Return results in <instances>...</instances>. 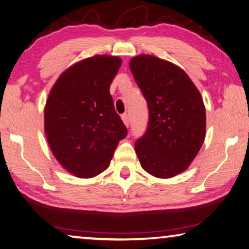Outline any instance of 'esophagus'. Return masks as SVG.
<instances>
[{
  "label": "esophagus",
  "instance_id": "esophagus-1",
  "mask_svg": "<svg viewBox=\"0 0 249 249\" xmlns=\"http://www.w3.org/2000/svg\"><path fill=\"white\" fill-rule=\"evenodd\" d=\"M122 120H123V123L125 124L126 127H128L129 123H131V120H129V116L127 114H123V115H122Z\"/></svg>",
  "mask_w": 249,
  "mask_h": 249
}]
</instances>
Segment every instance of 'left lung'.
I'll list each match as a JSON object with an SVG mask.
<instances>
[{"mask_svg":"<svg viewBox=\"0 0 249 249\" xmlns=\"http://www.w3.org/2000/svg\"><path fill=\"white\" fill-rule=\"evenodd\" d=\"M129 69L149 110L147 129L135 143L136 155L148 174L171 178L186 171L204 143L202 95L184 70L154 55L134 56Z\"/></svg>","mask_w":249,"mask_h":249,"instance_id":"1","label":"left lung"}]
</instances>
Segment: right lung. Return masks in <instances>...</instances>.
Instances as JSON below:
<instances>
[{"label":"right lung","mask_w":249,"mask_h":249,"mask_svg":"<svg viewBox=\"0 0 249 249\" xmlns=\"http://www.w3.org/2000/svg\"><path fill=\"white\" fill-rule=\"evenodd\" d=\"M122 65L112 55H94L63 72L44 107V132L56 160L74 176L107 169L127 129L114 109L110 83Z\"/></svg>","instance_id":"obj_1"}]
</instances>
